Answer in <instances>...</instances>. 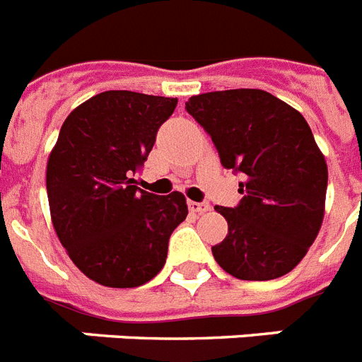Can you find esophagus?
I'll return each mask as SVG.
<instances>
[{
    "label": "esophagus",
    "mask_w": 362,
    "mask_h": 362,
    "mask_svg": "<svg viewBox=\"0 0 362 362\" xmlns=\"http://www.w3.org/2000/svg\"><path fill=\"white\" fill-rule=\"evenodd\" d=\"M188 209H190L192 213L203 214L207 213L209 209H211V205H209L207 202H188Z\"/></svg>",
    "instance_id": "1"
}]
</instances>
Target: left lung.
Listing matches in <instances>:
<instances>
[{
    "mask_svg": "<svg viewBox=\"0 0 362 362\" xmlns=\"http://www.w3.org/2000/svg\"><path fill=\"white\" fill-rule=\"evenodd\" d=\"M187 110L211 134L223 166L244 174L237 207H214L228 220V237L213 246L216 262L244 281L288 274L324 222L327 164L309 124L259 88L192 95Z\"/></svg>",
    "mask_w": 362,
    "mask_h": 362,
    "instance_id": "obj_1",
    "label": "left lung"
}]
</instances>
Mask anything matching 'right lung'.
Returning <instances> with one entry per match:
<instances>
[{"mask_svg": "<svg viewBox=\"0 0 362 362\" xmlns=\"http://www.w3.org/2000/svg\"><path fill=\"white\" fill-rule=\"evenodd\" d=\"M175 105V98L101 92L71 110L49 153L53 228L74 264L100 285L133 288L153 279L187 218L183 194L155 196L131 179Z\"/></svg>", "mask_w": 362, "mask_h": 362, "instance_id": "obj_1", "label": "right lung"}]
</instances>
